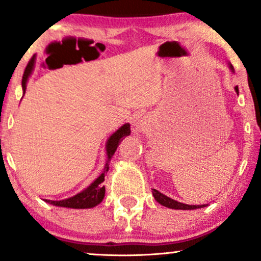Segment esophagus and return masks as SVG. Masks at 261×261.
<instances>
[{
    "instance_id": "esophagus-1",
    "label": "esophagus",
    "mask_w": 261,
    "mask_h": 261,
    "mask_svg": "<svg viewBox=\"0 0 261 261\" xmlns=\"http://www.w3.org/2000/svg\"><path fill=\"white\" fill-rule=\"evenodd\" d=\"M135 128H136V131H140L141 130V125H135Z\"/></svg>"
}]
</instances>
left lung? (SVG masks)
Listing matches in <instances>:
<instances>
[{"label":"left lung","instance_id":"obj_1","mask_svg":"<svg viewBox=\"0 0 261 261\" xmlns=\"http://www.w3.org/2000/svg\"><path fill=\"white\" fill-rule=\"evenodd\" d=\"M230 70L233 71V66L230 65L229 66ZM237 94H238V86L234 87ZM152 194H153L155 201L160 202L161 205L166 206V207L168 208H174V210H195V208H201V207H205L206 205H187V203H181V202H178L175 201V200L170 199V197L163 195V194L160 193L158 190H155V189H152Z\"/></svg>","mask_w":261,"mask_h":261}]
</instances>
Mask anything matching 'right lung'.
<instances>
[{"label":"right lung","instance_id":"1","mask_svg":"<svg viewBox=\"0 0 261 261\" xmlns=\"http://www.w3.org/2000/svg\"><path fill=\"white\" fill-rule=\"evenodd\" d=\"M34 62H35V56H33L31 61L27 65L24 74H23L22 80V88L23 92H25L27 88V82H28L29 76H31L33 68H34ZM131 134L130 125L124 124L122 126L116 130L112 136L109 137L107 142V155L108 161L106 163V167H104V172L95 179L94 181L89 185L88 188L85 189L83 191L77 194L72 197H68V199L60 200V201H53V200H45L46 202L51 203L54 206H60V207H68V208H91L97 206L98 203L103 201L104 195H106V188L103 187L104 176H106V173L109 170V162L112 160L113 154L115 153L116 148H118L120 141L124 139L125 136H128Z\"/></svg>","mask_w":261,"mask_h":261}]
</instances>
